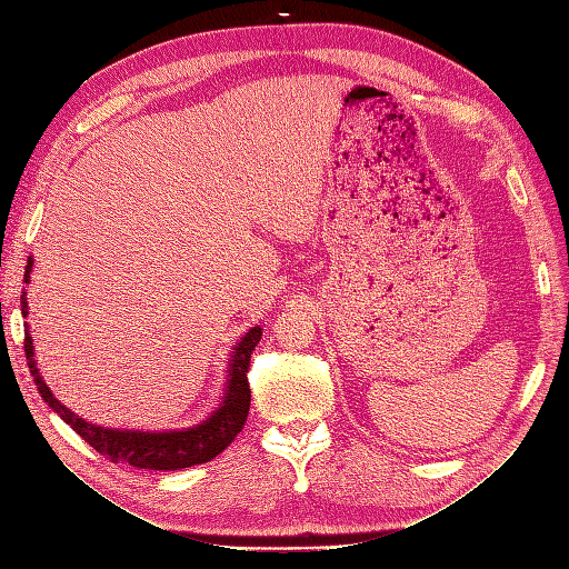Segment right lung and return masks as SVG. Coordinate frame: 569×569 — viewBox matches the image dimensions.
<instances>
[{
    "label": "right lung",
    "mask_w": 569,
    "mask_h": 569,
    "mask_svg": "<svg viewBox=\"0 0 569 569\" xmlns=\"http://www.w3.org/2000/svg\"><path fill=\"white\" fill-rule=\"evenodd\" d=\"M32 258H28L26 278L23 282L30 284L32 274ZM21 313L28 318V291H21ZM26 330V358L32 380L38 385V391L42 393L44 403L57 412V416L71 425L76 432L88 441L92 449L101 456H107L111 462H128L132 468L142 470H182L192 468V465H201L213 460L218 453H222L234 441V437L242 432V427L249 416V401L251 391L247 382L249 360L253 349L261 341L263 327L256 325L239 337V341L232 347V353L228 358V377L226 389H222L220 401L209 418H203L199 425L182 427V429H161V432H149V429H123V427H104L88 422L84 418L76 416L71 408H66L51 389L47 387L44 377L40 375L38 360H36V347H32L30 325L23 322Z\"/></svg>",
    "instance_id": "right-lung-1"
}]
</instances>
